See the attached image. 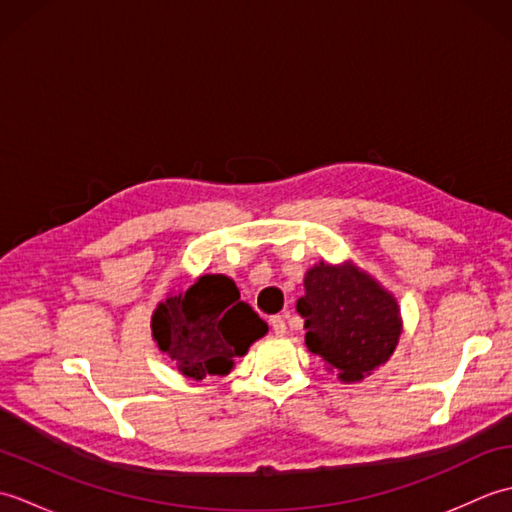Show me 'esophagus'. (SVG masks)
<instances>
[{
    "label": "esophagus",
    "mask_w": 512,
    "mask_h": 512,
    "mask_svg": "<svg viewBox=\"0 0 512 512\" xmlns=\"http://www.w3.org/2000/svg\"><path fill=\"white\" fill-rule=\"evenodd\" d=\"M270 325H273L275 334H286V317H284V314H275V317L270 319Z\"/></svg>",
    "instance_id": "1"
}]
</instances>
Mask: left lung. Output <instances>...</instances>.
Here are the masks:
<instances>
[{
	"instance_id": "1",
	"label": "left lung",
	"mask_w": 512,
	"mask_h": 512,
	"mask_svg": "<svg viewBox=\"0 0 512 512\" xmlns=\"http://www.w3.org/2000/svg\"><path fill=\"white\" fill-rule=\"evenodd\" d=\"M297 312L306 319L308 350L339 369L341 380H361L383 365L400 336L396 299L354 266L308 270Z\"/></svg>"
}]
</instances>
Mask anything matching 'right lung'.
Returning <instances> with one entry per match:
<instances>
[{
  "instance_id": "1",
  "label": "right lung",
  "mask_w": 512,
  "mask_h": 512,
  "mask_svg": "<svg viewBox=\"0 0 512 512\" xmlns=\"http://www.w3.org/2000/svg\"><path fill=\"white\" fill-rule=\"evenodd\" d=\"M151 330L184 376L202 380L231 372L233 358L244 356L268 325L239 299L231 279L204 275L189 290L160 303Z\"/></svg>"
}]
</instances>
